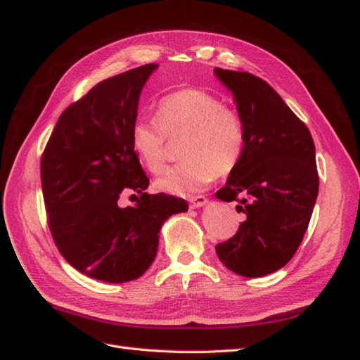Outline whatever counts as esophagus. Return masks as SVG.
<instances>
[{
    "mask_svg": "<svg viewBox=\"0 0 360 360\" xmlns=\"http://www.w3.org/2000/svg\"><path fill=\"white\" fill-rule=\"evenodd\" d=\"M207 204V198L202 197V195H198V197H192L189 198V207L191 209H200V207Z\"/></svg>",
    "mask_w": 360,
    "mask_h": 360,
    "instance_id": "esophagus-1",
    "label": "esophagus"
}]
</instances>
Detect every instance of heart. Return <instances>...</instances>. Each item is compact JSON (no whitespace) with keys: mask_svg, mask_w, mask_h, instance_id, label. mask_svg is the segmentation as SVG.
Wrapping results in <instances>:
<instances>
[{"mask_svg":"<svg viewBox=\"0 0 360 360\" xmlns=\"http://www.w3.org/2000/svg\"><path fill=\"white\" fill-rule=\"evenodd\" d=\"M167 136H184L180 151L184 160L163 171L155 184L179 197L200 192L214 174L226 176L234 171L246 144L238 112L226 108L219 96L200 89L163 96L156 106V120H135L130 143L147 171L158 174L165 165Z\"/></svg>","mask_w":360,"mask_h":360,"instance_id":"1","label":"heart"}]
</instances>
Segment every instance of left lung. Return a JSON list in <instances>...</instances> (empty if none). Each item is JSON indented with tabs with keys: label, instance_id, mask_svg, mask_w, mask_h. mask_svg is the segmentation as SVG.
Here are the masks:
<instances>
[{
	"label": "left lung",
	"instance_id": "left-lung-1",
	"mask_svg": "<svg viewBox=\"0 0 360 360\" xmlns=\"http://www.w3.org/2000/svg\"><path fill=\"white\" fill-rule=\"evenodd\" d=\"M234 96L246 129L243 156L216 198L238 201L246 219L230 240L216 245L225 267L261 278L284 267L308 230L319 195L309 129L258 76L214 68Z\"/></svg>",
	"mask_w": 360,
	"mask_h": 360
}]
</instances>
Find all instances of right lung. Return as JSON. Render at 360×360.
Wrapping results in <instances>:
<instances>
[{
  "instance_id": "obj_1",
  "label": "right lung",
  "mask_w": 360,
  "mask_h": 360,
  "mask_svg": "<svg viewBox=\"0 0 360 360\" xmlns=\"http://www.w3.org/2000/svg\"><path fill=\"white\" fill-rule=\"evenodd\" d=\"M159 66L105 79L60 115L41 156V189L53 240L68 263L89 278L120 284L155 261L160 228L188 202L150 195L148 177L130 143L139 94ZM140 195L122 207V193Z\"/></svg>"
}]
</instances>
